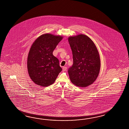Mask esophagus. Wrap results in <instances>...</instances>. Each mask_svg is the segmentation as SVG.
Segmentation results:
<instances>
[{
	"mask_svg": "<svg viewBox=\"0 0 129 129\" xmlns=\"http://www.w3.org/2000/svg\"><path fill=\"white\" fill-rule=\"evenodd\" d=\"M67 69V67H63V71H66Z\"/></svg>",
	"mask_w": 129,
	"mask_h": 129,
	"instance_id": "34e87169",
	"label": "esophagus"
}]
</instances>
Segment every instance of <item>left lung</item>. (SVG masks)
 <instances>
[{
  "instance_id": "1",
  "label": "left lung",
  "mask_w": 129,
  "mask_h": 129,
  "mask_svg": "<svg viewBox=\"0 0 129 129\" xmlns=\"http://www.w3.org/2000/svg\"><path fill=\"white\" fill-rule=\"evenodd\" d=\"M73 64L68 70L72 82L79 87L92 84L99 75L101 61L95 45L89 37L79 35L68 38Z\"/></svg>"
}]
</instances>
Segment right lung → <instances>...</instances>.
Returning <instances> with one entry per match:
<instances>
[{
	"label": "right lung",
	"mask_w": 129,
	"mask_h": 129,
	"mask_svg": "<svg viewBox=\"0 0 129 129\" xmlns=\"http://www.w3.org/2000/svg\"><path fill=\"white\" fill-rule=\"evenodd\" d=\"M62 38L61 36L45 34L33 43L27 57V66L31 79L37 85L50 86L62 71L59 60L53 52Z\"/></svg>",
	"instance_id": "obj_1"
}]
</instances>
